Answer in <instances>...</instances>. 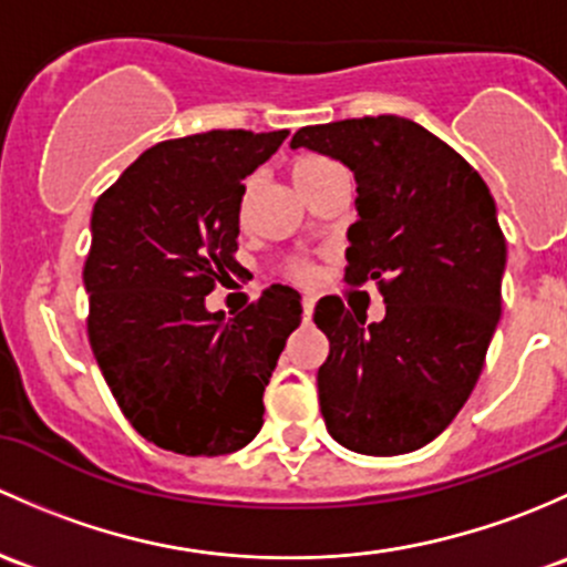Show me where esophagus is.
Masks as SVG:
<instances>
[{
	"mask_svg": "<svg viewBox=\"0 0 567 567\" xmlns=\"http://www.w3.org/2000/svg\"><path fill=\"white\" fill-rule=\"evenodd\" d=\"M311 317H313V297H302V319L311 322Z\"/></svg>",
	"mask_w": 567,
	"mask_h": 567,
	"instance_id": "esophagus-1",
	"label": "esophagus"
}]
</instances>
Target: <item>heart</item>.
<instances>
[{"instance_id": "heart-1", "label": "heart", "mask_w": 567, "mask_h": 567, "mask_svg": "<svg viewBox=\"0 0 567 567\" xmlns=\"http://www.w3.org/2000/svg\"><path fill=\"white\" fill-rule=\"evenodd\" d=\"M332 168H338V163H332L330 157L300 155V157H295V161H291L289 174H291V179H295L297 188L306 194V190L311 188L317 179H322L327 172H332ZM248 194H250V185L243 190V198H240V218L243 220H245V213H248ZM289 272H291V278H295V281H302V284L311 281V278H313V270L308 265H291Z\"/></svg>"}]
</instances>
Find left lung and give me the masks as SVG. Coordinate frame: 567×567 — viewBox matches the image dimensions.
<instances>
[{
	"label": "left lung",
	"mask_w": 567,
	"mask_h": 567,
	"mask_svg": "<svg viewBox=\"0 0 567 567\" xmlns=\"http://www.w3.org/2000/svg\"><path fill=\"white\" fill-rule=\"evenodd\" d=\"M291 147L354 172L360 218L343 278L384 297V319L369 327L341 297L317 302L313 322L330 341L317 373L327 431L365 456L417 451L466 404L502 313L494 198L451 144L404 116L308 125Z\"/></svg>",
	"instance_id": "left-lung-1"
}]
</instances>
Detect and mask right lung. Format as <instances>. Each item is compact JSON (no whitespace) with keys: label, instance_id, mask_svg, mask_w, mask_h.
Here are the masks:
<instances>
[{"label":"right lung","instance_id":"add662e5","mask_svg":"<svg viewBox=\"0 0 567 567\" xmlns=\"http://www.w3.org/2000/svg\"><path fill=\"white\" fill-rule=\"evenodd\" d=\"M289 131H209L155 144L92 209L86 336L111 395L147 442L226 456L261 429L267 382L300 324V295L270 286L237 317L204 297L240 270L243 179Z\"/></svg>","mask_w":567,"mask_h":567}]
</instances>
